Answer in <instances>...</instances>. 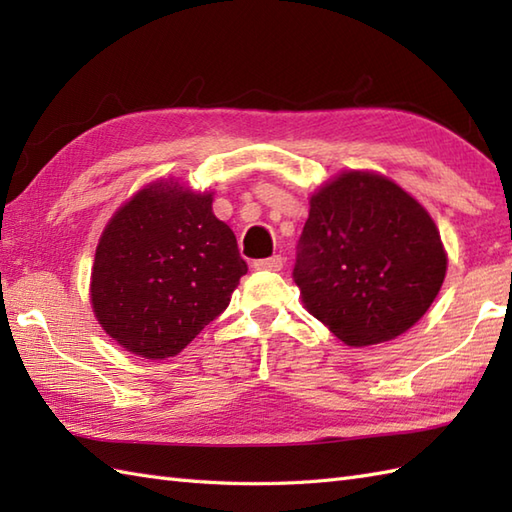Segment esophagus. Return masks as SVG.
<instances>
[{
    "label": "esophagus",
    "instance_id": "obj_1",
    "mask_svg": "<svg viewBox=\"0 0 512 512\" xmlns=\"http://www.w3.org/2000/svg\"><path fill=\"white\" fill-rule=\"evenodd\" d=\"M255 268L257 270H270V273H277V270L284 268V257L273 255V257H266V259H257Z\"/></svg>",
    "mask_w": 512,
    "mask_h": 512
}]
</instances>
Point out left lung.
I'll return each instance as SVG.
<instances>
[{
	"instance_id": "8db88e82",
	"label": "left lung",
	"mask_w": 512,
	"mask_h": 512,
	"mask_svg": "<svg viewBox=\"0 0 512 512\" xmlns=\"http://www.w3.org/2000/svg\"><path fill=\"white\" fill-rule=\"evenodd\" d=\"M447 250L411 193L376 171H341L310 195L295 284L301 301L352 347L405 334L438 297Z\"/></svg>"
}]
</instances>
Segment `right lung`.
Returning a JSON list of instances; mask_svg holds the SVG:
<instances>
[{"mask_svg":"<svg viewBox=\"0 0 512 512\" xmlns=\"http://www.w3.org/2000/svg\"><path fill=\"white\" fill-rule=\"evenodd\" d=\"M235 233L213 213V191L156 180L118 206L96 246V321L136 356L180 354L222 314L246 275Z\"/></svg>","mask_w":512,"mask_h":512,"instance_id":"add662e5","label":"right lung"}]
</instances>
